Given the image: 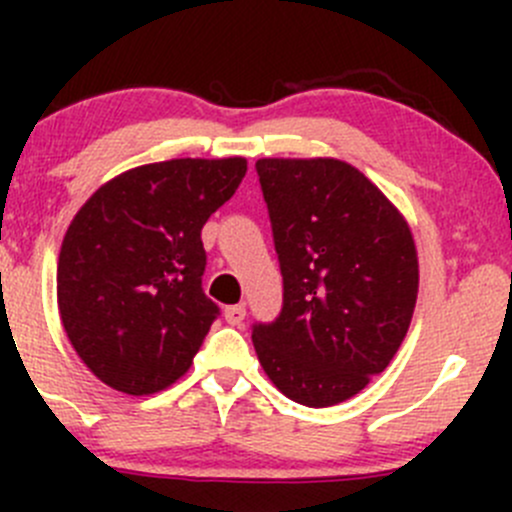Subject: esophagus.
Listing matches in <instances>:
<instances>
[{"instance_id": "34e87169", "label": "esophagus", "mask_w": 512, "mask_h": 512, "mask_svg": "<svg viewBox=\"0 0 512 512\" xmlns=\"http://www.w3.org/2000/svg\"><path fill=\"white\" fill-rule=\"evenodd\" d=\"M242 319H245V304H230V307H225L227 324L237 327V324H242Z\"/></svg>"}]
</instances>
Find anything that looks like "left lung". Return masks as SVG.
<instances>
[{
	"instance_id": "obj_1",
	"label": "left lung",
	"mask_w": 512,
	"mask_h": 512,
	"mask_svg": "<svg viewBox=\"0 0 512 512\" xmlns=\"http://www.w3.org/2000/svg\"><path fill=\"white\" fill-rule=\"evenodd\" d=\"M282 270V312L252 344L272 384L324 409L399 352L418 294L414 235L396 205L337 158L255 163Z\"/></svg>"
}]
</instances>
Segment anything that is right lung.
Returning a JSON list of instances; mask_svg holds the SVG:
<instances>
[{
	"label": "right lung",
	"mask_w": 512,
	"mask_h": 512,
	"mask_svg": "<svg viewBox=\"0 0 512 512\" xmlns=\"http://www.w3.org/2000/svg\"><path fill=\"white\" fill-rule=\"evenodd\" d=\"M245 173L240 156L138 165L74 215L56 299L71 347L106 386L148 396L190 369L220 314L203 292L200 230Z\"/></svg>",
	"instance_id": "1"
}]
</instances>
